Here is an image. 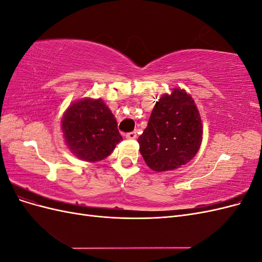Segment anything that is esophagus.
<instances>
[{
    "instance_id": "obj_1",
    "label": "esophagus",
    "mask_w": 262,
    "mask_h": 262,
    "mask_svg": "<svg viewBox=\"0 0 262 262\" xmlns=\"http://www.w3.org/2000/svg\"><path fill=\"white\" fill-rule=\"evenodd\" d=\"M125 138H126V139H131V140L137 139V132H136V131H132V132L126 133V134H125Z\"/></svg>"
}]
</instances>
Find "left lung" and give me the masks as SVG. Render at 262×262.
Masks as SVG:
<instances>
[{
    "instance_id": "1",
    "label": "left lung",
    "mask_w": 262,
    "mask_h": 262,
    "mask_svg": "<svg viewBox=\"0 0 262 262\" xmlns=\"http://www.w3.org/2000/svg\"><path fill=\"white\" fill-rule=\"evenodd\" d=\"M202 134L201 117L192 97L184 90L173 89L156 101L138 140L140 152L152 170H173L195 156Z\"/></svg>"
}]
</instances>
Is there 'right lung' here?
Returning <instances> with one entry per match:
<instances>
[{"instance_id":"right-lung-1","label":"right lung","mask_w":262,"mask_h":262,"mask_svg":"<svg viewBox=\"0 0 262 262\" xmlns=\"http://www.w3.org/2000/svg\"><path fill=\"white\" fill-rule=\"evenodd\" d=\"M61 124L66 144L85 162L102 161L122 141L116 118L102 99L84 98L73 102L63 115Z\"/></svg>"}]
</instances>
